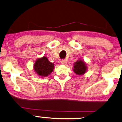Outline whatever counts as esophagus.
Returning a JSON list of instances; mask_svg holds the SVG:
<instances>
[{
	"instance_id": "1",
	"label": "esophagus",
	"mask_w": 122,
	"mask_h": 122,
	"mask_svg": "<svg viewBox=\"0 0 122 122\" xmlns=\"http://www.w3.org/2000/svg\"><path fill=\"white\" fill-rule=\"evenodd\" d=\"M61 64H63V65H66L67 63V61L65 60H61Z\"/></svg>"
}]
</instances>
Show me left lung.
Listing matches in <instances>:
<instances>
[{
    "label": "left lung",
    "mask_w": 122,
    "mask_h": 122,
    "mask_svg": "<svg viewBox=\"0 0 122 122\" xmlns=\"http://www.w3.org/2000/svg\"><path fill=\"white\" fill-rule=\"evenodd\" d=\"M73 71L77 75L81 76L84 75L87 71L86 64L84 62V61L80 58L73 64Z\"/></svg>",
    "instance_id": "left-lung-1"
}]
</instances>
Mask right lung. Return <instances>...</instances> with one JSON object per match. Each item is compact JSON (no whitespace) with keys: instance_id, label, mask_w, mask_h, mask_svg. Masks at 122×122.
<instances>
[{"instance_id":"add662e5","label":"right lung","mask_w":122,"mask_h":122,"mask_svg":"<svg viewBox=\"0 0 122 122\" xmlns=\"http://www.w3.org/2000/svg\"><path fill=\"white\" fill-rule=\"evenodd\" d=\"M54 68V65L49 61L47 57L43 56L36 60L34 64V72L41 78L50 75Z\"/></svg>"}]
</instances>
